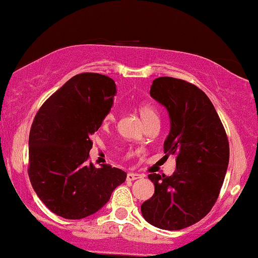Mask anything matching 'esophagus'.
<instances>
[{
  "label": "esophagus",
  "instance_id": "1",
  "mask_svg": "<svg viewBox=\"0 0 258 258\" xmlns=\"http://www.w3.org/2000/svg\"><path fill=\"white\" fill-rule=\"evenodd\" d=\"M138 178H142V176H141V174L135 173V172L127 173V176H126L127 180H135V179H138Z\"/></svg>",
  "mask_w": 258,
  "mask_h": 258
}]
</instances>
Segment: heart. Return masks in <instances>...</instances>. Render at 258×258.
Instances as JSON below:
<instances>
[{
	"instance_id": "1",
	"label": "heart",
	"mask_w": 258,
	"mask_h": 258,
	"mask_svg": "<svg viewBox=\"0 0 258 258\" xmlns=\"http://www.w3.org/2000/svg\"><path fill=\"white\" fill-rule=\"evenodd\" d=\"M137 110L146 125L153 122V121H159L158 112H156L155 109H154V106L152 104H149V103H141V104H138ZM114 120H115L114 112H108V114L105 115L104 121H103V122H104V125H109V123H111Z\"/></svg>"
}]
</instances>
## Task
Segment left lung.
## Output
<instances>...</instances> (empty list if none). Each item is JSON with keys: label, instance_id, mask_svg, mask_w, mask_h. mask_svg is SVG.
Masks as SVG:
<instances>
[{"label": "left lung", "instance_id": "1", "mask_svg": "<svg viewBox=\"0 0 258 258\" xmlns=\"http://www.w3.org/2000/svg\"><path fill=\"white\" fill-rule=\"evenodd\" d=\"M150 96L170 115L164 153L176 156V171L149 174L155 190L142 204V215L160 229H183L203 220L218 199L229 143L214 104L195 85L162 76L153 81Z\"/></svg>", "mask_w": 258, "mask_h": 258}]
</instances>
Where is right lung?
<instances>
[{"label":"right lung","instance_id":"add662e5","mask_svg":"<svg viewBox=\"0 0 258 258\" xmlns=\"http://www.w3.org/2000/svg\"><path fill=\"white\" fill-rule=\"evenodd\" d=\"M116 85L97 73L75 75L38 109L29 135L28 173L37 197L53 214L80 220L98 211L126 172L87 164L91 136L110 111Z\"/></svg>","mask_w":258,"mask_h":258}]
</instances>
